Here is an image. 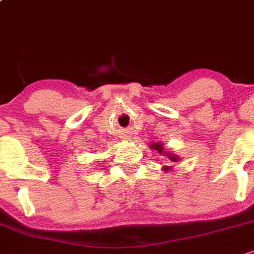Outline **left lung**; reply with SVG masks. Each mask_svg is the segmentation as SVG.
Listing matches in <instances>:
<instances>
[{
	"mask_svg": "<svg viewBox=\"0 0 254 254\" xmlns=\"http://www.w3.org/2000/svg\"><path fill=\"white\" fill-rule=\"evenodd\" d=\"M150 148H151V150L159 151L160 155L167 156V157H169V159H170V161L178 162L179 160H180V157H179V156L176 155V153L170 152V151H165L164 143H162V142H153V143H151ZM171 169H173V167H170V166H164V167H162V170H164V171H169V170H171Z\"/></svg>",
	"mask_w": 254,
	"mask_h": 254,
	"instance_id": "8db88e82",
	"label": "left lung"
}]
</instances>
